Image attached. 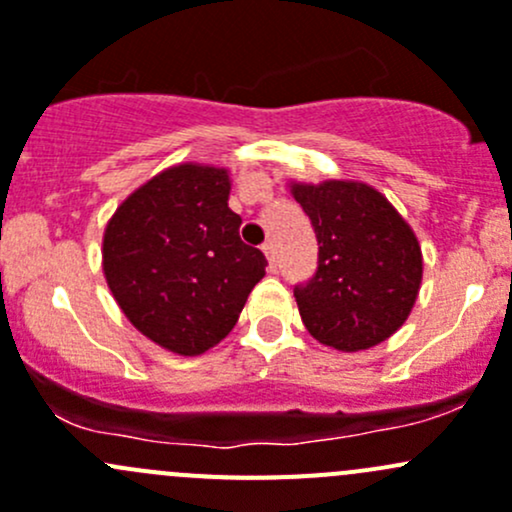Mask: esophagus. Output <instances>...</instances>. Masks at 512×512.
I'll list each match as a JSON object with an SVG mask.
<instances>
[{"mask_svg":"<svg viewBox=\"0 0 512 512\" xmlns=\"http://www.w3.org/2000/svg\"><path fill=\"white\" fill-rule=\"evenodd\" d=\"M262 252H265L267 262H270V270H275V267H277V252H275V245H272V242H265V245H262Z\"/></svg>","mask_w":512,"mask_h":512,"instance_id":"obj_1","label":"esophagus"}]
</instances>
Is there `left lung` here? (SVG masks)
Returning a JSON list of instances; mask_svg holds the SVG:
<instances>
[{"mask_svg": "<svg viewBox=\"0 0 512 512\" xmlns=\"http://www.w3.org/2000/svg\"><path fill=\"white\" fill-rule=\"evenodd\" d=\"M317 235V272L294 287L299 314L317 342L361 352L386 342L414 309L423 257L399 210L359 180L289 183Z\"/></svg>", "mask_w": 512, "mask_h": 512, "instance_id": "obj_1", "label": "left lung"}]
</instances>
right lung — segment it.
Instances as JSON below:
<instances>
[{
    "label": "right lung",
    "instance_id": "obj_1",
    "mask_svg": "<svg viewBox=\"0 0 512 512\" xmlns=\"http://www.w3.org/2000/svg\"><path fill=\"white\" fill-rule=\"evenodd\" d=\"M230 170L178 163L116 208L103 230V277L128 322L180 356H198L235 327L267 260L240 240L227 208Z\"/></svg>",
    "mask_w": 512,
    "mask_h": 512
}]
</instances>
